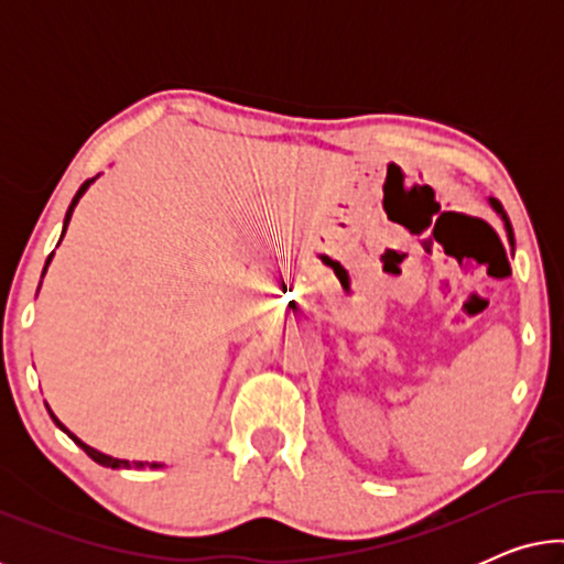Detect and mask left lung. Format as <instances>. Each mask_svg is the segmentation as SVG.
I'll return each instance as SVG.
<instances>
[{"mask_svg": "<svg viewBox=\"0 0 564 564\" xmlns=\"http://www.w3.org/2000/svg\"><path fill=\"white\" fill-rule=\"evenodd\" d=\"M492 207H496V210L503 215V220H506V228H508V238H511L513 241V230H511V223H508V218H506V213H503V207H500V203H496V199H492Z\"/></svg>", "mask_w": 564, "mask_h": 564, "instance_id": "8db88e82", "label": "left lung"}]
</instances>
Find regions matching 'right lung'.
I'll return each instance as SVG.
<instances>
[{
	"label": "right lung",
	"mask_w": 564,
	"mask_h": 564,
	"mask_svg": "<svg viewBox=\"0 0 564 564\" xmlns=\"http://www.w3.org/2000/svg\"><path fill=\"white\" fill-rule=\"evenodd\" d=\"M89 182H91V180H87V182H84V184H82V187H79V192H76V197L72 199V205H68V210H66V220H64V230H66V226H68V220H72V213H74V207H76V203H79V197L84 195V192H87V187H89ZM51 257H53V253H51ZM51 257H48V261H51ZM48 261H45V267H48ZM51 419H53V421H56V426H58V429H64V431H66V434H68V436H72V438H74V442H76V444H79V446H82V449H84V452H87V454H89V457L97 462V465H105V467H112V469H120V467H130V462H128V459H115V457H107V454H102V452L91 449V446H87V444H84V442H82V438H76V436L72 434V431H68V429L64 426V423H61V421H58V419H56V415H53V413H51ZM135 465H138V467H143V462H135Z\"/></svg>",
	"instance_id": "right-lung-1"
}]
</instances>
